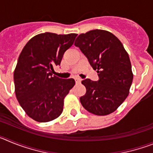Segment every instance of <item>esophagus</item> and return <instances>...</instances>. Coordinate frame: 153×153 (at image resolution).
<instances>
[{
    "label": "esophagus",
    "mask_w": 153,
    "mask_h": 153,
    "mask_svg": "<svg viewBox=\"0 0 153 153\" xmlns=\"http://www.w3.org/2000/svg\"><path fill=\"white\" fill-rule=\"evenodd\" d=\"M75 80H76V83H80L82 79H81L80 78H76Z\"/></svg>",
    "instance_id": "obj_1"
}]
</instances>
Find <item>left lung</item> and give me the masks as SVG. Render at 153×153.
<instances>
[{"label":"left lung","instance_id":"1","mask_svg":"<svg viewBox=\"0 0 153 153\" xmlns=\"http://www.w3.org/2000/svg\"><path fill=\"white\" fill-rule=\"evenodd\" d=\"M74 45L87 57L98 73V81L86 79V94L79 98L90 113L106 116L124 102L129 93L133 74L128 53L117 36L107 30H93L81 33Z\"/></svg>","mask_w":153,"mask_h":153}]
</instances>
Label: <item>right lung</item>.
Masks as SVG:
<instances>
[{
	"mask_svg": "<svg viewBox=\"0 0 153 153\" xmlns=\"http://www.w3.org/2000/svg\"><path fill=\"white\" fill-rule=\"evenodd\" d=\"M76 33H40L30 39L19 56L13 73L17 100L28 117L46 123L60 116L64 98L75 85L74 79L53 76Z\"/></svg>",
	"mask_w": 153,
	"mask_h": 153,
	"instance_id": "add662e5",
	"label": "right lung"
}]
</instances>
